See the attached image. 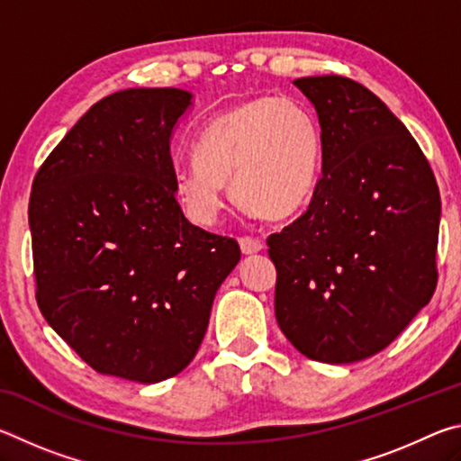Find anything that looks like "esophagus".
<instances>
[{
	"label": "esophagus",
	"instance_id": "obj_1",
	"mask_svg": "<svg viewBox=\"0 0 461 461\" xmlns=\"http://www.w3.org/2000/svg\"><path fill=\"white\" fill-rule=\"evenodd\" d=\"M240 248H241V252H244V254H256V252H260L264 244H262V240H258V238L241 236L240 238Z\"/></svg>",
	"mask_w": 461,
	"mask_h": 461
}]
</instances>
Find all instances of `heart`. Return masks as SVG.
I'll return each mask as SVG.
<instances>
[{"label": "heart", "mask_w": 461, "mask_h": 461, "mask_svg": "<svg viewBox=\"0 0 461 461\" xmlns=\"http://www.w3.org/2000/svg\"><path fill=\"white\" fill-rule=\"evenodd\" d=\"M321 158V128L305 104L285 95L246 99L201 128L193 162L175 175V199L186 220L213 225L228 205L230 181L248 212L285 220L313 197Z\"/></svg>", "instance_id": "1"}]
</instances>
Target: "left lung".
Returning <instances> with one entry per match:
<instances>
[{"instance_id":"obj_1","label":"left lung","mask_w":461,"mask_h":461,"mask_svg":"<svg viewBox=\"0 0 461 461\" xmlns=\"http://www.w3.org/2000/svg\"><path fill=\"white\" fill-rule=\"evenodd\" d=\"M294 85L317 109L323 175L307 212L267 240L275 313L303 356L352 364L431 301L439 189L417 140L364 85L339 75Z\"/></svg>"}]
</instances>
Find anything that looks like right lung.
Segmentation results:
<instances>
[{
	"instance_id": "obj_1",
	"label": "right lung",
	"mask_w": 461,
	"mask_h": 461,
	"mask_svg": "<svg viewBox=\"0 0 461 461\" xmlns=\"http://www.w3.org/2000/svg\"><path fill=\"white\" fill-rule=\"evenodd\" d=\"M191 105L175 87L97 101L38 168L30 194L36 301L93 370L154 384L205 338L238 241L186 220L170 136Z\"/></svg>"
}]
</instances>
